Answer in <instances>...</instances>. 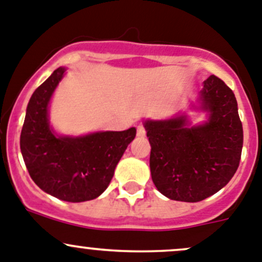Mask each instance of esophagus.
Returning a JSON list of instances; mask_svg holds the SVG:
<instances>
[{
    "label": "esophagus",
    "mask_w": 262,
    "mask_h": 262,
    "mask_svg": "<svg viewBox=\"0 0 262 262\" xmlns=\"http://www.w3.org/2000/svg\"><path fill=\"white\" fill-rule=\"evenodd\" d=\"M146 135V130H145L144 125H139L137 126V136L139 137H144Z\"/></svg>",
    "instance_id": "1"
}]
</instances>
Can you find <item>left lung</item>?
Listing matches in <instances>:
<instances>
[{
	"instance_id": "8db88e82",
	"label": "left lung",
	"mask_w": 262,
	"mask_h": 262,
	"mask_svg": "<svg viewBox=\"0 0 262 262\" xmlns=\"http://www.w3.org/2000/svg\"><path fill=\"white\" fill-rule=\"evenodd\" d=\"M201 103L210 112L205 125L185 127V117L145 122L151 180L170 200H205L232 180L239 165L243 128L234 93L210 75Z\"/></svg>"
}]
</instances>
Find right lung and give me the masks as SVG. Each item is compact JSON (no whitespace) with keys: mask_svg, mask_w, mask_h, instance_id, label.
<instances>
[{"mask_svg":"<svg viewBox=\"0 0 262 262\" xmlns=\"http://www.w3.org/2000/svg\"><path fill=\"white\" fill-rule=\"evenodd\" d=\"M64 69L35 89L27 108L20 149L32 180L44 192L70 203L93 200L104 192L136 128L56 137L48 125V102Z\"/></svg>","mask_w":262,"mask_h":262,"instance_id":"right-lung-1","label":"right lung"}]
</instances>
